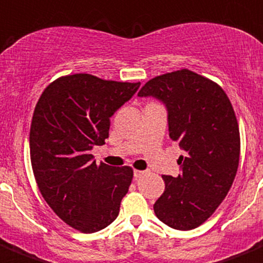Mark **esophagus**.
Returning <instances> with one entry per match:
<instances>
[{
	"instance_id": "obj_1",
	"label": "esophagus",
	"mask_w": 263,
	"mask_h": 263,
	"mask_svg": "<svg viewBox=\"0 0 263 263\" xmlns=\"http://www.w3.org/2000/svg\"><path fill=\"white\" fill-rule=\"evenodd\" d=\"M145 173H146V171H139V170H135V171H134V176H135V177H136V178L142 177V176H144Z\"/></svg>"
}]
</instances>
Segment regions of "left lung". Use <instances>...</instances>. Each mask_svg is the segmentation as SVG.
<instances>
[{
    "instance_id": "1",
    "label": "left lung",
    "mask_w": 263,
    "mask_h": 263,
    "mask_svg": "<svg viewBox=\"0 0 263 263\" xmlns=\"http://www.w3.org/2000/svg\"><path fill=\"white\" fill-rule=\"evenodd\" d=\"M137 95L164 104L170 137L186 152L177 160V177L162 176L165 189L155 215L176 230H193L213 215L235 178L240 157L235 111L221 86L189 69L158 76Z\"/></svg>"
}]
</instances>
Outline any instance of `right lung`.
<instances>
[{
  "instance_id": "obj_1",
  "label": "right lung",
  "mask_w": 263,
  "mask_h": 263,
  "mask_svg": "<svg viewBox=\"0 0 263 263\" xmlns=\"http://www.w3.org/2000/svg\"><path fill=\"white\" fill-rule=\"evenodd\" d=\"M139 87L78 73L51 82L38 99L29 134L35 182L51 210L81 233L110 225L131 185V167L98 165L91 150L105 144L110 117Z\"/></svg>"
}]
</instances>
